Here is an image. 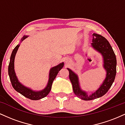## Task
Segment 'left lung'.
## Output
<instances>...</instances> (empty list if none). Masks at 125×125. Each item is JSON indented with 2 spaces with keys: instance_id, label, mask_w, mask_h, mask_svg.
Wrapping results in <instances>:
<instances>
[{
  "instance_id": "obj_1",
  "label": "left lung",
  "mask_w": 125,
  "mask_h": 125,
  "mask_svg": "<svg viewBox=\"0 0 125 125\" xmlns=\"http://www.w3.org/2000/svg\"><path fill=\"white\" fill-rule=\"evenodd\" d=\"M92 35L91 46L102 56L103 67L106 71V77L99 87L94 92L89 94L81 88L78 75L71 69L67 68L69 72V79L74 94L84 100L95 99L106 94L112 85L116 73V58L109 42L102 36L96 33Z\"/></svg>"
}]
</instances>
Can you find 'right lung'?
Returning <instances> with one entry per match:
<instances>
[{"label":"right lung","mask_w":125,"mask_h":125,"mask_svg":"<svg viewBox=\"0 0 125 125\" xmlns=\"http://www.w3.org/2000/svg\"><path fill=\"white\" fill-rule=\"evenodd\" d=\"M28 36H29L28 35L24 36L21 39V43L22 41H23L25 39L28 38ZM20 44H21L19 43L15 47V49L13 50L8 67V73L10 77V80L11 83H12V86L15 89L16 91L20 93L21 94H22L23 96L27 97V98L33 100L41 99L46 96L49 94L50 91L51 90L53 82L55 77H56L57 74H58L59 72L60 71V70H61L63 68V67L64 63L62 62L61 63L58 64V65L51 68L49 71V79L48 83H47V85L46 86V87H44L43 89L37 90V91L36 90L31 89V88L26 87L24 84L21 83V82H20L18 77H17L16 74L15 73V58L16 54L18 49L20 46Z\"/></svg>","instance_id":"1"}]
</instances>
